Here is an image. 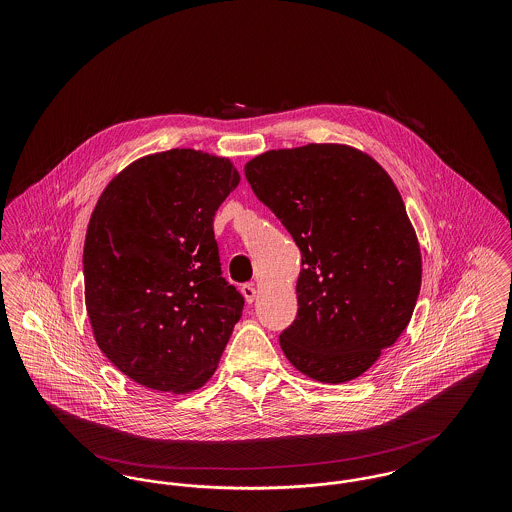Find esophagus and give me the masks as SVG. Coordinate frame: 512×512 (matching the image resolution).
Segmentation results:
<instances>
[{
	"mask_svg": "<svg viewBox=\"0 0 512 512\" xmlns=\"http://www.w3.org/2000/svg\"><path fill=\"white\" fill-rule=\"evenodd\" d=\"M242 293H244L245 301L247 303H253L255 301V286L253 284H244L242 286Z\"/></svg>",
	"mask_w": 512,
	"mask_h": 512,
	"instance_id": "obj_1",
	"label": "esophagus"
}]
</instances>
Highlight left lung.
<instances>
[{"instance_id": "1", "label": "left lung", "mask_w": 512, "mask_h": 512, "mask_svg": "<svg viewBox=\"0 0 512 512\" xmlns=\"http://www.w3.org/2000/svg\"><path fill=\"white\" fill-rule=\"evenodd\" d=\"M245 178L301 251L284 355L318 382L361 376L407 328L422 280L418 240L388 172L359 149L309 144L251 159Z\"/></svg>"}]
</instances>
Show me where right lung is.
<instances>
[{"label":"right lung","mask_w":512,"mask_h":512,"mask_svg":"<svg viewBox=\"0 0 512 512\" xmlns=\"http://www.w3.org/2000/svg\"><path fill=\"white\" fill-rule=\"evenodd\" d=\"M238 184L228 159L171 149L128 165L98 199L86 311L103 355L140 386L188 393L217 370L244 297L222 278L213 219Z\"/></svg>","instance_id":"add662e5"}]
</instances>
